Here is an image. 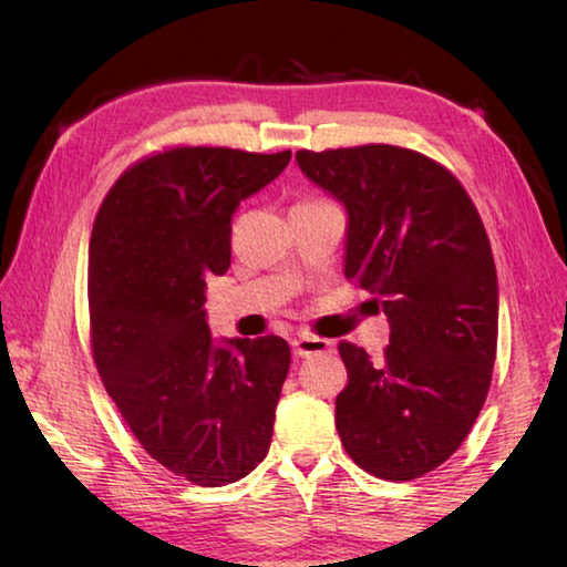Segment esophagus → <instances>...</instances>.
<instances>
[{
	"label": "esophagus",
	"mask_w": 567,
	"mask_h": 567,
	"mask_svg": "<svg viewBox=\"0 0 567 567\" xmlns=\"http://www.w3.org/2000/svg\"><path fill=\"white\" fill-rule=\"evenodd\" d=\"M292 350L297 358H310V354H322L332 350V342L324 338H315V334H297L292 340Z\"/></svg>",
	"instance_id": "34e87169"
}]
</instances>
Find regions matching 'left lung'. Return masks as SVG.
<instances>
[{"label": "left lung", "mask_w": 567, "mask_h": 567, "mask_svg": "<svg viewBox=\"0 0 567 567\" xmlns=\"http://www.w3.org/2000/svg\"><path fill=\"white\" fill-rule=\"evenodd\" d=\"M295 159L348 209L344 277L390 322L382 360L340 342L342 445L382 480L425 475L467 437L491 390L497 272L483 219L463 185L420 152L362 145Z\"/></svg>", "instance_id": "obj_1"}]
</instances>
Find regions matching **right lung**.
<instances>
[{"label":"right lung","instance_id":"1","mask_svg":"<svg viewBox=\"0 0 567 567\" xmlns=\"http://www.w3.org/2000/svg\"><path fill=\"white\" fill-rule=\"evenodd\" d=\"M292 152L175 147L114 182L90 239L92 352L140 445L172 473L219 487L270 450L290 344L215 340L205 277L229 267L233 215Z\"/></svg>","mask_w":567,"mask_h":567}]
</instances>
